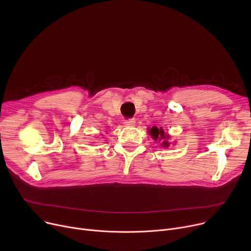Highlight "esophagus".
Instances as JSON below:
<instances>
[{"label":"esophagus","instance_id":"34e87169","mask_svg":"<svg viewBox=\"0 0 251 251\" xmlns=\"http://www.w3.org/2000/svg\"><path fill=\"white\" fill-rule=\"evenodd\" d=\"M134 125H135L134 119H128V120L124 121V126L125 127H133Z\"/></svg>","mask_w":251,"mask_h":251}]
</instances>
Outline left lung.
<instances>
[{
	"instance_id": "8db88e82",
	"label": "left lung",
	"mask_w": 251,
	"mask_h": 251,
	"mask_svg": "<svg viewBox=\"0 0 251 251\" xmlns=\"http://www.w3.org/2000/svg\"><path fill=\"white\" fill-rule=\"evenodd\" d=\"M149 132L152 137V139H154L155 141L156 140H159V142L163 141L161 143V146L163 148H169L170 143L168 142V139L170 138V136L165 132L163 128H157L156 126H153L151 129H149Z\"/></svg>"
}]
</instances>
